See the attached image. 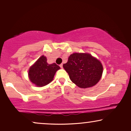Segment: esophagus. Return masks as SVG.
Returning <instances> with one entry per match:
<instances>
[{
  "mask_svg": "<svg viewBox=\"0 0 131 131\" xmlns=\"http://www.w3.org/2000/svg\"><path fill=\"white\" fill-rule=\"evenodd\" d=\"M60 67L61 68H63V64H61L60 65Z\"/></svg>",
  "mask_w": 131,
  "mask_h": 131,
  "instance_id": "34e87169",
  "label": "esophagus"
}]
</instances>
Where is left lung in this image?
<instances>
[{
    "label": "left lung",
    "instance_id": "obj_1",
    "mask_svg": "<svg viewBox=\"0 0 131 131\" xmlns=\"http://www.w3.org/2000/svg\"><path fill=\"white\" fill-rule=\"evenodd\" d=\"M63 67L68 73L71 81L82 89L97 84L103 73L100 61L88 53H73Z\"/></svg>",
    "mask_w": 131,
    "mask_h": 131
}]
</instances>
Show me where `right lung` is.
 Segmentation results:
<instances>
[{
	"label": "right lung",
	"mask_w": 131,
	"mask_h": 131,
	"mask_svg": "<svg viewBox=\"0 0 131 131\" xmlns=\"http://www.w3.org/2000/svg\"><path fill=\"white\" fill-rule=\"evenodd\" d=\"M47 60L46 57L42 55L28 71L30 81L37 87L45 86L52 82L56 72L60 69L56 63L49 64Z\"/></svg>",
	"instance_id": "add662e5"
}]
</instances>
